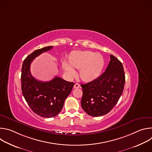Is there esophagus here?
<instances>
[{"instance_id":"esophagus-1","label":"esophagus","mask_w":152,"mask_h":152,"mask_svg":"<svg viewBox=\"0 0 152 152\" xmlns=\"http://www.w3.org/2000/svg\"><path fill=\"white\" fill-rule=\"evenodd\" d=\"M80 87V85L79 84H78V83H75V85H74V86H73V88H79Z\"/></svg>"}]
</instances>
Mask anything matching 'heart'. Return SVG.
I'll list each match as a JSON object with an SVG mask.
<instances>
[{
    "label": "heart",
    "instance_id": "heart-1",
    "mask_svg": "<svg viewBox=\"0 0 152 152\" xmlns=\"http://www.w3.org/2000/svg\"><path fill=\"white\" fill-rule=\"evenodd\" d=\"M68 64L64 63L62 67L68 75L72 76L75 74L73 70L79 69V77L85 82L96 79L102 73L104 61L99 53L91 51L76 50L72 52L69 56Z\"/></svg>",
    "mask_w": 152,
    "mask_h": 152
}]
</instances>
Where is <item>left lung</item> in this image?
<instances>
[{"label":"left lung","mask_w":152,"mask_h":152,"mask_svg":"<svg viewBox=\"0 0 152 152\" xmlns=\"http://www.w3.org/2000/svg\"><path fill=\"white\" fill-rule=\"evenodd\" d=\"M104 73L96 79L81 84V106L89 115L99 117L112 110L121 96L125 83L122 63L113 55Z\"/></svg>","instance_id":"left-lung-1"}]
</instances>
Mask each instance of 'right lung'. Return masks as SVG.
Here are the masks:
<instances>
[{"label":"right lung","instance_id":"right-lung-1","mask_svg":"<svg viewBox=\"0 0 152 152\" xmlns=\"http://www.w3.org/2000/svg\"><path fill=\"white\" fill-rule=\"evenodd\" d=\"M52 48L47 46L33 52L25 58L21 69V90L24 98L34 113L45 118L55 117L61 112L75 85L57 76L50 81L41 82L31 75L32 61Z\"/></svg>","mask_w":152,"mask_h":152}]
</instances>
